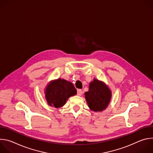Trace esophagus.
<instances>
[{"label":"esophagus","mask_w":153,"mask_h":153,"mask_svg":"<svg viewBox=\"0 0 153 153\" xmlns=\"http://www.w3.org/2000/svg\"><path fill=\"white\" fill-rule=\"evenodd\" d=\"M82 93H83V92H82V90H77V95H78V96H82Z\"/></svg>","instance_id":"1"}]
</instances>
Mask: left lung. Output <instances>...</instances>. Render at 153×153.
Instances as JSON below:
<instances>
[{"label": "left lung", "mask_w": 153, "mask_h": 153, "mask_svg": "<svg viewBox=\"0 0 153 153\" xmlns=\"http://www.w3.org/2000/svg\"><path fill=\"white\" fill-rule=\"evenodd\" d=\"M90 109L95 112L105 110L111 99V91L106 84L96 79L90 83L88 91L85 93Z\"/></svg>", "instance_id": "1"}]
</instances>
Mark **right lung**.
Segmentation results:
<instances>
[{
  "label": "right lung",
  "mask_w": 153,
  "mask_h": 153,
  "mask_svg": "<svg viewBox=\"0 0 153 153\" xmlns=\"http://www.w3.org/2000/svg\"><path fill=\"white\" fill-rule=\"evenodd\" d=\"M45 94L48 104L58 108L63 106L70 97L76 95L77 90L71 82L58 79L48 84Z\"/></svg>",
  "instance_id": "obj_1"
}]
</instances>
